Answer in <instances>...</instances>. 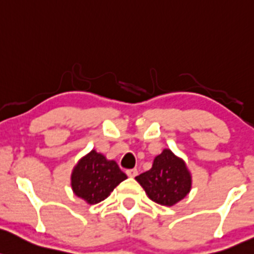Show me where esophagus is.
Masks as SVG:
<instances>
[{
	"instance_id": "esophagus-1",
	"label": "esophagus",
	"mask_w": 254,
	"mask_h": 254,
	"mask_svg": "<svg viewBox=\"0 0 254 254\" xmlns=\"http://www.w3.org/2000/svg\"><path fill=\"white\" fill-rule=\"evenodd\" d=\"M127 176H130V178H134V176L137 175V169H136V168H134V169H127Z\"/></svg>"
}]
</instances>
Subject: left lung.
Here are the masks:
<instances>
[{
  "label": "left lung",
  "instance_id": "obj_1",
  "mask_svg": "<svg viewBox=\"0 0 254 254\" xmlns=\"http://www.w3.org/2000/svg\"><path fill=\"white\" fill-rule=\"evenodd\" d=\"M135 179L152 201L168 207L185 198L192 184L185 162L168 148L154 158L151 169Z\"/></svg>",
  "mask_w": 254,
  "mask_h": 254
}]
</instances>
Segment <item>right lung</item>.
I'll return each instance as SVG.
<instances>
[{
    "label": "right lung",
    "instance_id": "right-lung-1",
    "mask_svg": "<svg viewBox=\"0 0 254 254\" xmlns=\"http://www.w3.org/2000/svg\"><path fill=\"white\" fill-rule=\"evenodd\" d=\"M127 178L116 161H108L103 154L92 149L74 167L71 189L89 204H96L106 199Z\"/></svg>",
    "mask_w": 254,
    "mask_h": 254
}]
</instances>
